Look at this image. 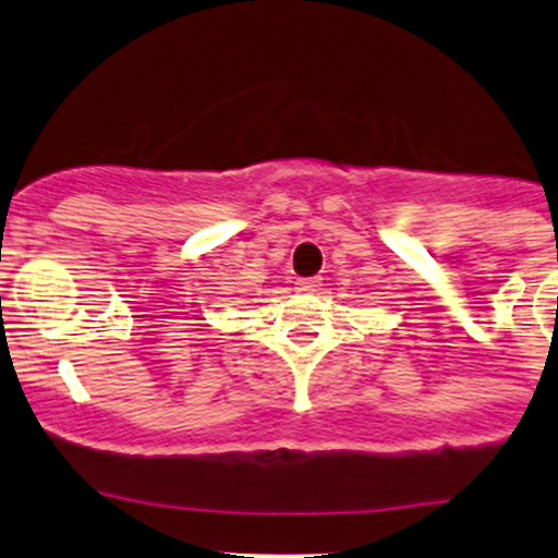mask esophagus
<instances>
[{"mask_svg":"<svg viewBox=\"0 0 558 558\" xmlns=\"http://www.w3.org/2000/svg\"><path fill=\"white\" fill-rule=\"evenodd\" d=\"M319 286H323V280H319V278H299L296 280V291H304V293L317 291Z\"/></svg>","mask_w":558,"mask_h":558,"instance_id":"esophagus-1","label":"esophagus"}]
</instances>
